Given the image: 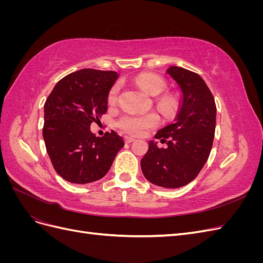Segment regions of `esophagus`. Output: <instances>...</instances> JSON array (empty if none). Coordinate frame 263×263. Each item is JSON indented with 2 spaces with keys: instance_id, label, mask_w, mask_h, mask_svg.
I'll use <instances>...</instances> for the list:
<instances>
[{
  "instance_id": "esophagus-1",
  "label": "esophagus",
  "mask_w": 263,
  "mask_h": 263,
  "mask_svg": "<svg viewBox=\"0 0 263 263\" xmlns=\"http://www.w3.org/2000/svg\"><path fill=\"white\" fill-rule=\"evenodd\" d=\"M134 140H135V138H133V137L125 136V142H126V144H130V142H133Z\"/></svg>"
}]
</instances>
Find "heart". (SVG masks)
Masks as SVG:
<instances>
[{"mask_svg": "<svg viewBox=\"0 0 263 263\" xmlns=\"http://www.w3.org/2000/svg\"><path fill=\"white\" fill-rule=\"evenodd\" d=\"M135 83L140 86L148 94L153 95V97L161 94L166 87V82L162 77L150 72L138 74L135 78ZM118 93L119 86L117 84L110 87L107 95V101L110 105L116 103L118 99ZM157 106L164 116H171L177 110L178 103L172 95H163V97L157 99ZM158 123L159 117L155 113L144 115L136 113H127L118 118L117 126L125 133L139 136V135L145 134L147 130L154 128V127L158 125Z\"/></svg>", "mask_w": 263, "mask_h": 263, "instance_id": "1", "label": "heart"}]
</instances>
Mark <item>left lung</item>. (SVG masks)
I'll list each match as a JSON object with an SVG mask.
<instances>
[{
    "mask_svg": "<svg viewBox=\"0 0 263 263\" xmlns=\"http://www.w3.org/2000/svg\"><path fill=\"white\" fill-rule=\"evenodd\" d=\"M182 91V99L176 121L158 130L155 138L166 142L159 148L149 141V149L140 165L145 178L155 185L178 189L193 181L211 154L216 104L203 79L181 67L166 70Z\"/></svg>",
    "mask_w": 263,
    "mask_h": 263,
    "instance_id": "1",
    "label": "left lung"
}]
</instances>
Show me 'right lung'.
I'll return each mask as SVG.
<instances>
[{
    "mask_svg": "<svg viewBox=\"0 0 263 263\" xmlns=\"http://www.w3.org/2000/svg\"><path fill=\"white\" fill-rule=\"evenodd\" d=\"M118 74L115 71L82 69L62 78L47 98L43 137L53 168L76 184L102 179L124 147L116 132L97 137L91 133L107 112V95Z\"/></svg>",
    "mask_w": 263,
    "mask_h": 263,
    "instance_id": "1",
    "label": "right lung"
}]
</instances>
